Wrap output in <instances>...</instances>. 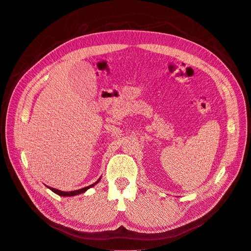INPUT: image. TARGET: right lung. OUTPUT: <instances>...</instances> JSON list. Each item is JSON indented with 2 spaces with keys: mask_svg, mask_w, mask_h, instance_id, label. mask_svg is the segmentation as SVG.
<instances>
[{
  "mask_svg": "<svg viewBox=\"0 0 251 251\" xmlns=\"http://www.w3.org/2000/svg\"><path fill=\"white\" fill-rule=\"evenodd\" d=\"M100 178H101V177H100ZM100 178L97 179V180H96L94 183L90 184V186H88V187H85V188H83V189H79V190H75V191H71V192H63V191H60V190H56V189L51 188V187H48V186H47V188H48V189H50L52 192H54V193H55V194H57V195L61 196V197H73V196H77V195H79V194L85 193V192H86L87 190H88V189H90V188L94 187L97 182H100Z\"/></svg>",
  "mask_w": 251,
  "mask_h": 251,
  "instance_id": "right-lung-1",
  "label": "right lung"
}]
</instances>
